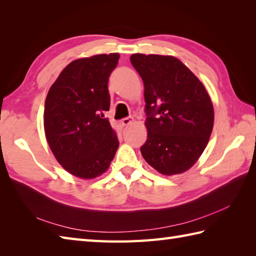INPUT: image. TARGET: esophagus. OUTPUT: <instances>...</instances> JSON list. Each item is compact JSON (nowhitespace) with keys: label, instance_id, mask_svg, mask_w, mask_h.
<instances>
[{"label":"esophagus","instance_id":"34e87169","mask_svg":"<svg viewBox=\"0 0 256 256\" xmlns=\"http://www.w3.org/2000/svg\"><path fill=\"white\" fill-rule=\"evenodd\" d=\"M133 118L132 116H128V118H122L121 120V124H122V126H125V125H128V124H131L132 122H133Z\"/></svg>","mask_w":256,"mask_h":256}]
</instances>
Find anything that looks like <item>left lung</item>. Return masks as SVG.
<instances>
[{
    "label": "left lung",
    "instance_id": "obj_1",
    "mask_svg": "<svg viewBox=\"0 0 256 256\" xmlns=\"http://www.w3.org/2000/svg\"><path fill=\"white\" fill-rule=\"evenodd\" d=\"M144 82L148 140L144 160L162 175L188 170L202 154L214 128V106L201 81L172 56L133 54Z\"/></svg>",
    "mask_w": 256,
    "mask_h": 256
}]
</instances>
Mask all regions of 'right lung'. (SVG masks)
Returning a JSON list of instances; mask_svg holds the SVG:
<instances>
[{
  "label": "right lung",
  "instance_id": "1",
  "mask_svg": "<svg viewBox=\"0 0 256 256\" xmlns=\"http://www.w3.org/2000/svg\"><path fill=\"white\" fill-rule=\"evenodd\" d=\"M118 58L113 52L72 62L46 96L48 145L59 164L79 178L100 176L118 148L116 133L106 118L110 108L108 77Z\"/></svg>",
  "mask_w": 256,
  "mask_h": 256
}]
</instances>
